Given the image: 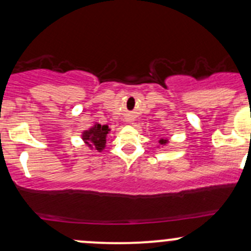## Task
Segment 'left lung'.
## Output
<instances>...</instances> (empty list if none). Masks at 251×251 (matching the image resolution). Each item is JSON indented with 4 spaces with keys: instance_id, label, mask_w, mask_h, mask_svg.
Listing matches in <instances>:
<instances>
[{
    "instance_id": "8db88e82",
    "label": "left lung",
    "mask_w": 251,
    "mask_h": 251,
    "mask_svg": "<svg viewBox=\"0 0 251 251\" xmlns=\"http://www.w3.org/2000/svg\"><path fill=\"white\" fill-rule=\"evenodd\" d=\"M159 143H160V145L165 146V145H167V143H168V140H165V139H160V140H159Z\"/></svg>"
}]
</instances>
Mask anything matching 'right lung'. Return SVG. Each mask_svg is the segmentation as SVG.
I'll return each instance as SVG.
<instances>
[{"mask_svg":"<svg viewBox=\"0 0 251 251\" xmlns=\"http://www.w3.org/2000/svg\"><path fill=\"white\" fill-rule=\"evenodd\" d=\"M109 133H110V129L108 126L95 123L91 128L81 133V139L89 148L94 149L96 151H102L105 148L106 136Z\"/></svg>","mask_w":251,"mask_h":251,"instance_id":"obj_1","label":"right lung"}]
</instances>
